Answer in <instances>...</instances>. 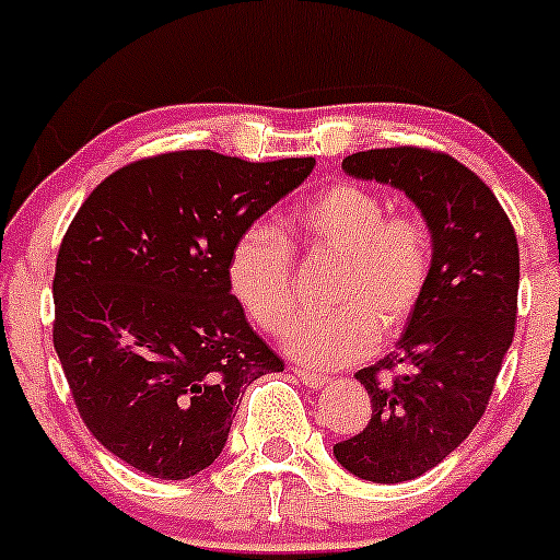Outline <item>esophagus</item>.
<instances>
[{"instance_id":"esophagus-1","label":"esophagus","mask_w":560,"mask_h":560,"mask_svg":"<svg viewBox=\"0 0 560 560\" xmlns=\"http://www.w3.org/2000/svg\"><path fill=\"white\" fill-rule=\"evenodd\" d=\"M294 374H298L300 383H303L305 388H313V390H322L324 385L329 383L327 374H316V372H308V370H294Z\"/></svg>"}]
</instances>
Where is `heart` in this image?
Returning a JSON list of instances; mask_svg holds the SVG:
<instances>
[{
  "label": "heart",
  "mask_w": 560,
  "mask_h": 560,
  "mask_svg": "<svg viewBox=\"0 0 560 560\" xmlns=\"http://www.w3.org/2000/svg\"><path fill=\"white\" fill-rule=\"evenodd\" d=\"M313 249L340 255L329 287L335 308L300 313L284 348L313 366H342L370 355L377 340L401 335L433 276V233L420 212H388L383 196L337 183L298 212ZM229 284L255 327L279 335L294 308V247L266 223L238 233Z\"/></svg>",
  "instance_id": "obj_1"
}]
</instances>
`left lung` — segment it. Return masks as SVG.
<instances>
[{
    "label": "left lung",
    "mask_w": 560,
    "mask_h": 560,
    "mask_svg": "<svg viewBox=\"0 0 560 560\" xmlns=\"http://www.w3.org/2000/svg\"><path fill=\"white\" fill-rule=\"evenodd\" d=\"M342 170L404 190L433 233V276L415 318L396 350L355 372L370 422L335 444L353 476L401 483L435 468L487 411L518 318V242L487 183L450 153L359 151Z\"/></svg>",
    "instance_id": "1"
}]
</instances>
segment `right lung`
I'll use <instances>...</instances> for the list:
<instances>
[{
    "instance_id": "add662e5",
    "label": "right lung",
    "mask_w": 560,
    "mask_h": 560,
    "mask_svg": "<svg viewBox=\"0 0 560 560\" xmlns=\"http://www.w3.org/2000/svg\"><path fill=\"white\" fill-rule=\"evenodd\" d=\"M316 159L170 151L108 175L55 262L52 346L79 417L110 454L162 481L210 468L252 380L284 372L229 284L238 233Z\"/></svg>"
}]
</instances>
